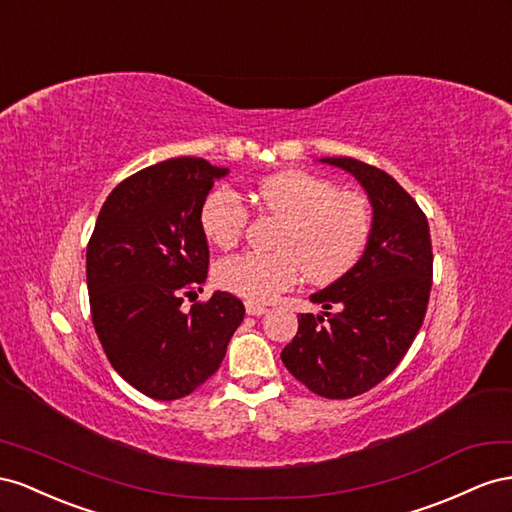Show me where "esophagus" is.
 I'll return each mask as SVG.
<instances>
[{"label": "esophagus", "mask_w": 512, "mask_h": 512, "mask_svg": "<svg viewBox=\"0 0 512 512\" xmlns=\"http://www.w3.org/2000/svg\"><path fill=\"white\" fill-rule=\"evenodd\" d=\"M266 311H268L266 306H261V304H257V302H246V313H248V315L259 317V315H264Z\"/></svg>", "instance_id": "1"}]
</instances>
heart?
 <instances>
[{
  "instance_id": "heart-1",
  "label": "heart",
  "mask_w": 512,
  "mask_h": 512,
  "mask_svg": "<svg viewBox=\"0 0 512 512\" xmlns=\"http://www.w3.org/2000/svg\"><path fill=\"white\" fill-rule=\"evenodd\" d=\"M255 199L281 221L272 240L274 253L231 255L216 266L218 285L251 302L274 300L300 276L313 285L341 279L369 242V201L313 173L270 175L255 186ZM246 221L244 203L231 188H216L201 203V231L218 248L236 244Z\"/></svg>"
}]
</instances>
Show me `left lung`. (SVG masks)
<instances>
[{
	"label": "left lung",
	"mask_w": 512,
	"mask_h": 512,
	"mask_svg": "<svg viewBox=\"0 0 512 512\" xmlns=\"http://www.w3.org/2000/svg\"><path fill=\"white\" fill-rule=\"evenodd\" d=\"M364 188L371 236L358 264L298 315V334L281 354L298 382L326 399H352L388 377L410 349L427 313L433 253L427 216L386 171L356 158H319ZM334 305L340 311L328 314Z\"/></svg>",
	"instance_id": "obj_1"
}]
</instances>
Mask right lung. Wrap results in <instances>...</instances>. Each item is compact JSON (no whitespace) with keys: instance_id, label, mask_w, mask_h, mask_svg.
Wrapping results in <instances>:
<instances>
[{"instance_id":"obj_1","label":"right lung","mask_w":512,"mask_h":512,"mask_svg":"<svg viewBox=\"0 0 512 512\" xmlns=\"http://www.w3.org/2000/svg\"><path fill=\"white\" fill-rule=\"evenodd\" d=\"M227 173L191 156L137 171L102 203L87 244V291L102 349L150 399H182L212 377L244 319V304L227 291L182 309V298L208 279L201 203Z\"/></svg>"}]
</instances>
